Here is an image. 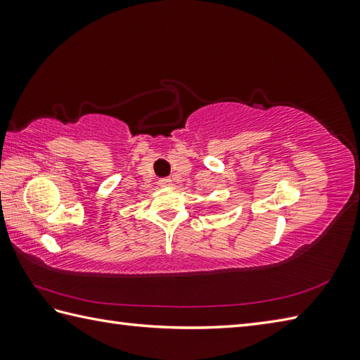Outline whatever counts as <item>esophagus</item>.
I'll use <instances>...</instances> for the list:
<instances>
[{
  "label": "esophagus",
  "instance_id": "1",
  "mask_svg": "<svg viewBox=\"0 0 360 360\" xmlns=\"http://www.w3.org/2000/svg\"><path fill=\"white\" fill-rule=\"evenodd\" d=\"M159 184H160V187H167V186H170V184H172V179H170V178L160 179V181H159Z\"/></svg>",
  "mask_w": 360,
  "mask_h": 360
}]
</instances>
